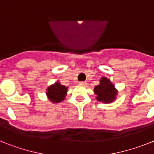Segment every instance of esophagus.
Masks as SVG:
<instances>
[{"label":"esophagus","instance_id":"1","mask_svg":"<svg viewBox=\"0 0 154 154\" xmlns=\"http://www.w3.org/2000/svg\"><path fill=\"white\" fill-rule=\"evenodd\" d=\"M79 85H82V86H85L87 85L86 82H80Z\"/></svg>","mask_w":154,"mask_h":154}]
</instances>
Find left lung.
Instances as JSON below:
<instances>
[{"instance_id":"obj_1","label":"left lung","mask_w":154,"mask_h":154,"mask_svg":"<svg viewBox=\"0 0 154 154\" xmlns=\"http://www.w3.org/2000/svg\"><path fill=\"white\" fill-rule=\"evenodd\" d=\"M94 93L96 95V99L99 102L111 103L116 99L118 91L109 79L102 77L99 85L94 88Z\"/></svg>"}]
</instances>
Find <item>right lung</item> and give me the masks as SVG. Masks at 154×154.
I'll list each match as a JSON object with an SVG mask.
<instances>
[{
    "instance_id": "obj_1",
    "label": "right lung",
    "mask_w": 154,
    "mask_h": 154,
    "mask_svg": "<svg viewBox=\"0 0 154 154\" xmlns=\"http://www.w3.org/2000/svg\"><path fill=\"white\" fill-rule=\"evenodd\" d=\"M68 87L62 85L59 82L52 84L46 89V96L52 103H61L65 99L67 95Z\"/></svg>"
}]
</instances>
